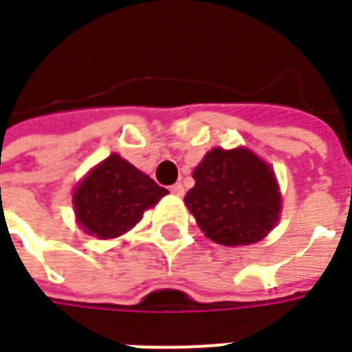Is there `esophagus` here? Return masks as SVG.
I'll return each instance as SVG.
<instances>
[{"instance_id": "esophagus-1", "label": "esophagus", "mask_w": 352, "mask_h": 352, "mask_svg": "<svg viewBox=\"0 0 352 352\" xmlns=\"http://www.w3.org/2000/svg\"><path fill=\"white\" fill-rule=\"evenodd\" d=\"M169 190H171V194H173V196H183V194H184V188H183V184H181V183L173 184V186H171Z\"/></svg>"}]
</instances>
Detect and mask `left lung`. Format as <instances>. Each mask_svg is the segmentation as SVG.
Listing matches in <instances>:
<instances>
[{
  "mask_svg": "<svg viewBox=\"0 0 352 352\" xmlns=\"http://www.w3.org/2000/svg\"><path fill=\"white\" fill-rule=\"evenodd\" d=\"M184 196L199 230L226 247L262 241L279 221L283 196L272 166L247 146H214L194 169Z\"/></svg>",
  "mask_w": 352,
  "mask_h": 352,
  "instance_id": "8db88e82",
  "label": "left lung"
}]
</instances>
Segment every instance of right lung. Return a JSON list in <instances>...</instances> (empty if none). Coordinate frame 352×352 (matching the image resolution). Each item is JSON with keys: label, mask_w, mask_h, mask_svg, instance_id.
<instances>
[{"label": "right lung", "mask_w": 352, "mask_h": 352, "mask_svg": "<svg viewBox=\"0 0 352 352\" xmlns=\"http://www.w3.org/2000/svg\"><path fill=\"white\" fill-rule=\"evenodd\" d=\"M166 194L146 173L113 153L73 188L75 219L88 236L115 239L133 228Z\"/></svg>", "instance_id": "add662e5"}]
</instances>
